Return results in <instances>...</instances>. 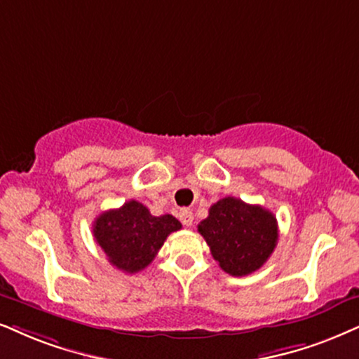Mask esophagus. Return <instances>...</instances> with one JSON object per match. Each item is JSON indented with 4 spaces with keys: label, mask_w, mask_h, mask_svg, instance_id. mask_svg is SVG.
I'll list each match as a JSON object with an SVG mask.
<instances>
[{
    "label": "esophagus",
    "mask_w": 359,
    "mask_h": 359,
    "mask_svg": "<svg viewBox=\"0 0 359 359\" xmlns=\"http://www.w3.org/2000/svg\"><path fill=\"white\" fill-rule=\"evenodd\" d=\"M179 219L185 226H190L194 224V213L190 212L189 208H182V210H180V213H179Z\"/></svg>",
    "instance_id": "obj_1"
}]
</instances>
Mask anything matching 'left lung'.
Wrapping results in <instances>:
<instances>
[{
	"mask_svg": "<svg viewBox=\"0 0 359 359\" xmlns=\"http://www.w3.org/2000/svg\"><path fill=\"white\" fill-rule=\"evenodd\" d=\"M197 229L220 269L232 276L257 271L273 253L278 240L273 213L235 197L213 203Z\"/></svg>",
	"mask_w": 359,
	"mask_h": 359,
	"instance_id": "8db88e82",
	"label": "left lung"
}]
</instances>
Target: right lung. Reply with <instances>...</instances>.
<instances>
[{
	"mask_svg": "<svg viewBox=\"0 0 359 359\" xmlns=\"http://www.w3.org/2000/svg\"><path fill=\"white\" fill-rule=\"evenodd\" d=\"M180 229V222L169 213L154 217L146 205L129 201L121 208L102 212L94 220L93 233L111 265L137 273L156 258L165 238Z\"/></svg>",
	"mask_w": 359,
	"mask_h": 359,
	"instance_id": "obj_1",
	"label": "right lung"
}]
</instances>
